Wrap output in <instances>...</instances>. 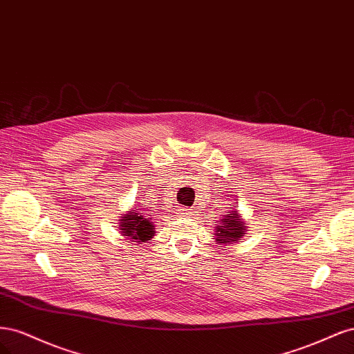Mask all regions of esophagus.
<instances>
[{
    "instance_id": "esophagus-1",
    "label": "esophagus",
    "mask_w": 354,
    "mask_h": 354,
    "mask_svg": "<svg viewBox=\"0 0 354 354\" xmlns=\"http://www.w3.org/2000/svg\"><path fill=\"white\" fill-rule=\"evenodd\" d=\"M182 214H187V212H184V213H182Z\"/></svg>"
}]
</instances>
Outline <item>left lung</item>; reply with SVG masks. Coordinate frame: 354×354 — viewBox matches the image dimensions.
Returning <instances> with one entry per match:
<instances>
[{
  "label": "left lung",
  "instance_id": "8db88e82",
  "mask_svg": "<svg viewBox=\"0 0 354 354\" xmlns=\"http://www.w3.org/2000/svg\"><path fill=\"white\" fill-rule=\"evenodd\" d=\"M245 231V223L241 222L236 212H232L231 216H225L222 219V225L218 226V230H216V241H219L222 244L238 241Z\"/></svg>",
  "mask_w": 354,
  "mask_h": 354
}]
</instances>
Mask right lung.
Returning <instances> with one entry per match:
<instances>
[{"instance_id":"right-lung-1","label":"right lung","mask_w":354,"mask_h":354,"mask_svg":"<svg viewBox=\"0 0 354 354\" xmlns=\"http://www.w3.org/2000/svg\"><path fill=\"white\" fill-rule=\"evenodd\" d=\"M154 227L151 222L142 213L131 212L123 214L120 221V231L123 235L129 236L135 243H144L147 239L153 238Z\"/></svg>"}]
</instances>
